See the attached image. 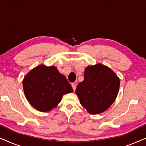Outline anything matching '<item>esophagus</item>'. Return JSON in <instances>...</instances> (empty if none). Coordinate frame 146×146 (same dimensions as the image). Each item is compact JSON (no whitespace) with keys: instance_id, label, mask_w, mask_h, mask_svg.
I'll use <instances>...</instances> for the list:
<instances>
[{"instance_id":"esophagus-1","label":"esophagus","mask_w":146,"mask_h":146,"mask_svg":"<svg viewBox=\"0 0 146 146\" xmlns=\"http://www.w3.org/2000/svg\"><path fill=\"white\" fill-rule=\"evenodd\" d=\"M72 88H73V90H74V91H75V90H76V86L75 84H74V83L72 84Z\"/></svg>"}]
</instances>
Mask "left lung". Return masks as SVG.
Here are the masks:
<instances>
[{"mask_svg": "<svg viewBox=\"0 0 146 146\" xmlns=\"http://www.w3.org/2000/svg\"><path fill=\"white\" fill-rule=\"evenodd\" d=\"M119 78L108 66L97 64L85 68L84 79L78 84L76 94L81 105L92 114L106 110L118 94Z\"/></svg>", "mask_w": 146, "mask_h": 146, "instance_id": "obj_1", "label": "left lung"}]
</instances>
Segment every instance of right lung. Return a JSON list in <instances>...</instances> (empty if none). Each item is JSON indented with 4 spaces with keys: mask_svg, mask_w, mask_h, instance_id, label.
I'll use <instances>...</instances> for the list:
<instances>
[{
    "mask_svg": "<svg viewBox=\"0 0 146 146\" xmlns=\"http://www.w3.org/2000/svg\"><path fill=\"white\" fill-rule=\"evenodd\" d=\"M23 89L32 106L42 112L54 108L63 95L73 92L67 79L56 67L44 65L35 68L25 76Z\"/></svg>",
    "mask_w": 146,
    "mask_h": 146,
    "instance_id": "add662e5",
    "label": "right lung"
}]
</instances>
